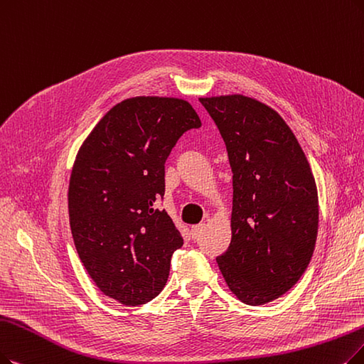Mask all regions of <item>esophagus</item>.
<instances>
[{
    "mask_svg": "<svg viewBox=\"0 0 364 364\" xmlns=\"http://www.w3.org/2000/svg\"><path fill=\"white\" fill-rule=\"evenodd\" d=\"M203 230H205V224H198V225H193L191 228V237L196 240L200 237V235L203 232Z\"/></svg>",
    "mask_w": 364,
    "mask_h": 364,
    "instance_id": "34e87169",
    "label": "esophagus"
}]
</instances>
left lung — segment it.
<instances>
[{"instance_id": "left-lung-1", "label": "left lung", "mask_w": 364, "mask_h": 364, "mask_svg": "<svg viewBox=\"0 0 364 364\" xmlns=\"http://www.w3.org/2000/svg\"><path fill=\"white\" fill-rule=\"evenodd\" d=\"M224 139L232 171L231 242L216 257L232 293L259 306L285 294L314 254L318 194L291 129L243 95L200 98Z\"/></svg>"}]
</instances>
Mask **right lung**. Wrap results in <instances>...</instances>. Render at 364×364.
I'll use <instances>...</instances> for the list:
<instances>
[{"label":"right lung","instance_id":"add662e5","mask_svg":"<svg viewBox=\"0 0 364 364\" xmlns=\"http://www.w3.org/2000/svg\"><path fill=\"white\" fill-rule=\"evenodd\" d=\"M200 127L183 100L129 98L105 114L76 156L68 215L77 254L101 291L127 306L161 293L183 245L158 200L171 149Z\"/></svg>","mask_w":364,"mask_h":364}]
</instances>
